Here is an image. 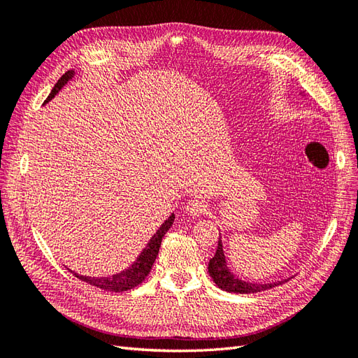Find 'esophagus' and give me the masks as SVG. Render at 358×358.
I'll return each mask as SVG.
<instances>
[{"label": "esophagus", "instance_id": "obj_1", "mask_svg": "<svg viewBox=\"0 0 358 358\" xmlns=\"http://www.w3.org/2000/svg\"><path fill=\"white\" fill-rule=\"evenodd\" d=\"M187 210L191 216H201L206 213V210H208V204L204 203V200L201 199H191L188 200L187 203Z\"/></svg>", "mask_w": 358, "mask_h": 358}]
</instances>
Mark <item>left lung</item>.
Returning a JSON list of instances; mask_svg holds the SVG:
<instances>
[{"mask_svg": "<svg viewBox=\"0 0 358 358\" xmlns=\"http://www.w3.org/2000/svg\"><path fill=\"white\" fill-rule=\"evenodd\" d=\"M208 270H209L210 278L213 279V282L218 285L221 289L229 291V292H239V294H249V292L266 291L268 288H273L276 285H280L282 282H285V280H278V282H272V284H254V282H245V280L236 278L230 272L229 266H227L221 237L218 241V248H216V252H215L213 258L209 262Z\"/></svg>", "mask_w": 358, "mask_h": 358, "instance_id": "obj_1", "label": "left lung"}]
</instances>
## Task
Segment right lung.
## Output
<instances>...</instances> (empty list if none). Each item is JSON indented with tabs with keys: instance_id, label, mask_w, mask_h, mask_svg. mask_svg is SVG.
<instances>
[{
	"instance_id": "add662e5",
	"label": "right lung",
	"mask_w": 358,
	"mask_h": 358,
	"mask_svg": "<svg viewBox=\"0 0 358 358\" xmlns=\"http://www.w3.org/2000/svg\"><path fill=\"white\" fill-rule=\"evenodd\" d=\"M73 76H74L73 70H69L66 74L61 76V79L55 83V86H53V90L49 94L45 104L49 103L53 99V96H55L61 91L64 85H66L69 80H71ZM173 221H175V213H171L169 216V220H166L164 224H162L158 229V231L152 237H150L149 243L146 245V248L143 249L142 254L137 257V259L131 264V267H128L127 270H124V272H121V273H116L110 278H91V276L78 275V273L71 272V270H70V272L76 278H79L80 280H83V282L91 284L96 288H101V289H106V291L122 292V291H127V289H131V288L137 287L138 284H142L145 278L149 275L150 268H152V266L155 263V258L159 252L162 237H164L166 233L169 231Z\"/></svg>"
}]
</instances>
